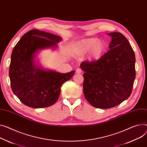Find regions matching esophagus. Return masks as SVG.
I'll return each mask as SVG.
<instances>
[{
	"mask_svg": "<svg viewBox=\"0 0 147 147\" xmlns=\"http://www.w3.org/2000/svg\"><path fill=\"white\" fill-rule=\"evenodd\" d=\"M76 73L77 74H80V73H82V69L81 68H77L76 69Z\"/></svg>",
	"mask_w": 147,
	"mask_h": 147,
	"instance_id": "34e87169",
	"label": "esophagus"
}]
</instances>
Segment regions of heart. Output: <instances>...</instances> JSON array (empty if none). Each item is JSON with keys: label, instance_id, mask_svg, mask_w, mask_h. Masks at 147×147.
I'll use <instances>...</instances> for the list:
<instances>
[{"label": "heart", "instance_id": "b5f03b06", "mask_svg": "<svg viewBox=\"0 0 147 147\" xmlns=\"http://www.w3.org/2000/svg\"><path fill=\"white\" fill-rule=\"evenodd\" d=\"M106 48V44L103 40H99L96 38H86L74 44L72 47V53L74 55L80 56L90 52L88 59L89 61H94L98 60L102 57Z\"/></svg>", "mask_w": 147, "mask_h": 147}]
</instances>
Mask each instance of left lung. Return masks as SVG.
<instances>
[{
    "mask_svg": "<svg viewBox=\"0 0 147 147\" xmlns=\"http://www.w3.org/2000/svg\"><path fill=\"white\" fill-rule=\"evenodd\" d=\"M112 37L109 50L96 61H83V93L96 108L109 109L130 96L135 79V55L126 38L120 32Z\"/></svg>",
    "mask_w": 147,
    "mask_h": 147,
    "instance_id": "1",
    "label": "left lung"
}]
</instances>
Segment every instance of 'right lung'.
<instances>
[{
	"label": "right lung",
	"instance_id": "right-lung-1",
	"mask_svg": "<svg viewBox=\"0 0 147 147\" xmlns=\"http://www.w3.org/2000/svg\"><path fill=\"white\" fill-rule=\"evenodd\" d=\"M62 38L32 29L24 34L15 46L9 66V78L13 93L24 105L42 108L54 105L63 84L75 71L60 73L44 69L35 63L36 54L46 48H56Z\"/></svg>",
	"mask_w": 147,
	"mask_h": 147
}]
</instances>
